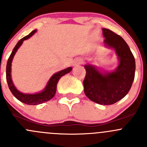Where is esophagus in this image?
I'll return each mask as SVG.
<instances>
[{
	"label": "esophagus",
	"mask_w": 147,
	"mask_h": 147,
	"mask_svg": "<svg viewBox=\"0 0 147 147\" xmlns=\"http://www.w3.org/2000/svg\"><path fill=\"white\" fill-rule=\"evenodd\" d=\"M83 63V60H81V59H76V60L74 61L73 65L74 66H78V65H81Z\"/></svg>",
	"instance_id": "obj_1"
}]
</instances>
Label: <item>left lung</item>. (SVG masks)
<instances>
[{"label":"left lung","mask_w":147,"mask_h":147,"mask_svg":"<svg viewBox=\"0 0 147 147\" xmlns=\"http://www.w3.org/2000/svg\"><path fill=\"white\" fill-rule=\"evenodd\" d=\"M105 46L114 49L119 65L112 72H101L97 67L85 65L86 75L83 81L86 96L99 105L116 103L127 95L135 75V60L124 40L109 29L102 28Z\"/></svg>","instance_id":"left-lung-1"}]
</instances>
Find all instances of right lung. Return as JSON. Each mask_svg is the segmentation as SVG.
Wrapping results in <instances>:
<instances>
[{
    "mask_svg": "<svg viewBox=\"0 0 147 147\" xmlns=\"http://www.w3.org/2000/svg\"><path fill=\"white\" fill-rule=\"evenodd\" d=\"M36 30H34L33 31L30 32L29 35H26V37L23 38L18 41L15 47L13 48V51H12L11 54H10L9 58H8V63L6 65V80L8 82V87H9L10 92L12 94L19 100V101L23 102L25 104H27L29 105H37L42 104L43 102H46L51 100L53 97L55 96L56 93V90H57V84L59 80L64 76L65 74H67L70 72L72 69L71 67L66 68V69H63V70L60 71L58 72H56L55 74L53 75L49 80L47 82V85L45 87L43 90L40 92L35 93V94H24L23 92H20L18 90L16 89L13 84V81L11 79V63L13 61V59L14 57L15 54L17 52L18 49L20 47V45L23 44V41L26 40L30 38L32 35L35 34L36 32Z\"/></svg>",
    "mask_w": 147,
    "mask_h": 147,
    "instance_id": "right-lung-1",
    "label": "right lung"
}]
</instances>
